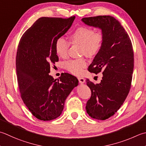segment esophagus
I'll return each mask as SVG.
<instances>
[{
	"mask_svg": "<svg viewBox=\"0 0 146 146\" xmlns=\"http://www.w3.org/2000/svg\"><path fill=\"white\" fill-rule=\"evenodd\" d=\"M78 81L80 83V84H84L85 82V79L84 78H78Z\"/></svg>",
	"mask_w": 146,
	"mask_h": 146,
	"instance_id": "34e87169",
	"label": "esophagus"
}]
</instances>
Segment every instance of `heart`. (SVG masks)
Here are the masks:
<instances>
[{"label": "heart", "instance_id": "b5f03b06", "mask_svg": "<svg viewBox=\"0 0 146 146\" xmlns=\"http://www.w3.org/2000/svg\"><path fill=\"white\" fill-rule=\"evenodd\" d=\"M71 44L80 45V52L87 57L92 58L99 53L104 42V33L101 30L94 31L92 28L80 27L73 31L70 36ZM70 42L59 37L55 42L57 55L61 58L67 56ZM65 68L71 73L80 75L87 66V62L84 58L70 59L65 62Z\"/></svg>", "mask_w": 146, "mask_h": 146}]
</instances>
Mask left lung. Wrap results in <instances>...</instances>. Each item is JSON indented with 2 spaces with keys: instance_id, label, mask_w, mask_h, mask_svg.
Segmentation results:
<instances>
[{
  "instance_id": "obj_1",
  "label": "left lung",
  "mask_w": 146,
  "mask_h": 146,
  "mask_svg": "<svg viewBox=\"0 0 146 146\" xmlns=\"http://www.w3.org/2000/svg\"><path fill=\"white\" fill-rule=\"evenodd\" d=\"M82 21L104 33L101 49L88 68L96 74L102 71L103 76L100 84L87 79L91 97L86 111L92 118L104 120L115 115L129 93L134 65L132 42L120 23L113 16L89 17Z\"/></svg>"
}]
</instances>
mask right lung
<instances>
[{"mask_svg":"<svg viewBox=\"0 0 146 146\" xmlns=\"http://www.w3.org/2000/svg\"><path fill=\"white\" fill-rule=\"evenodd\" d=\"M75 16L69 18L42 17L21 36L16 54V73L23 101L37 119L50 121L63 110L65 100L78 84L69 73L56 81L50 65L59 61L55 50L56 40L67 32Z\"/></svg>","mask_w":146,"mask_h":146,"instance_id":"add662e5","label":"right lung"}]
</instances>
